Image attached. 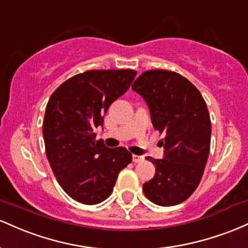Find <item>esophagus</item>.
I'll use <instances>...</instances> for the list:
<instances>
[{"mask_svg": "<svg viewBox=\"0 0 248 248\" xmlns=\"http://www.w3.org/2000/svg\"><path fill=\"white\" fill-rule=\"evenodd\" d=\"M132 160H133V163H140V161L144 160V157L143 155H132Z\"/></svg>", "mask_w": 248, "mask_h": 248, "instance_id": "obj_1", "label": "esophagus"}]
</instances>
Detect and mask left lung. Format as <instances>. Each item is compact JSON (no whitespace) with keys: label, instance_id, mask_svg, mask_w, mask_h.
<instances>
[{"label":"left lung","instance_id":"8db88e82","mask_svg":"<svg viewBox=\"0 0 248 248\" xmlns=\"http://www.w3.org/2000/svg\"><path fill=\"white\" fill-rule=\"evenodd\" d=\"M132 90L146 102L155 129L164 133L163 159L146 157L155 174L143 185L144 194L159 206L180 204L198 187L210 154L206 103L190 80L174 71H144Z\"/></svg>","mask_w":248,"mask_h":248}]
</instances>
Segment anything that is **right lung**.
Here are the masks:
<instances>
[{"instance_id": "add662e5", "label": "right lung", "mask_w": 248, "mask_h": 248, "mask_svg": "<svg viewBox=\"0 0 248 248\" xmlns=\"http://www.w3.org/2000/svg\"><path fill=\"white\" fill-rule=\"evenodd\" d=\"M137 72L89 70L61 84L50 97L43 121L46 154L58 184L85 205L110 196L118 173L132 161L125 147L96 140L104 113L129 90Z\"/></svg>"}]
</instances>
